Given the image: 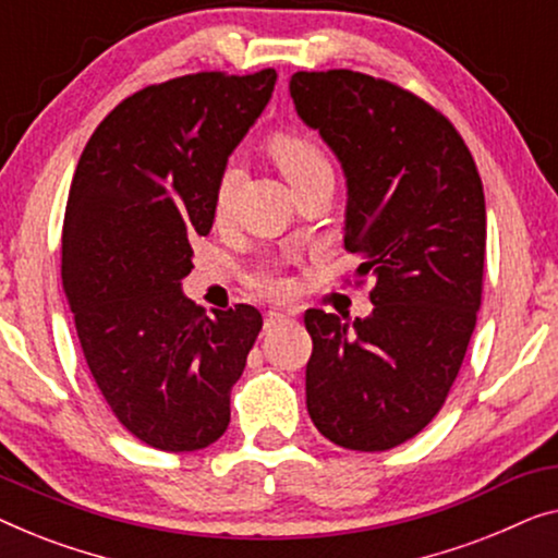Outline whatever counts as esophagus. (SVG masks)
I'll list each match as a JSON object with an SVG mask.
<instances>
[{"mask_svg":"<svg viewBox=\"0 0 558 558\" xmlns=\"http://www.w3.org/2000/svg\"><path fill=\"white\" fill-rule=\"evenodd\" d=\"M290 313H282V311H268L265 313V328H276L282 320H288Z\"/></svg>","mask_w":558,"mask_h":558,"instance_id":"34e87169","label":"esophagus"}]
</instances>
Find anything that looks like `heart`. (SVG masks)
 I'll list each match as a JSON object with an SVG mask.
<instances>
[{
    "mask_svg": "<svg viewBox=\"0 0 558 558\" xmlns=\"http://www.w3.org/2000/svg\"><path fill=\"white\" fill-rule=\"evenodd\" d=\"M268 154L272 163L282 171V177H286L295 190L308 182L311 177H316L318 171L331 169V161H328V156L324 148H320L318 141L308 136V133L295 131V129L272 133L268 138ZM234 184H238V167H234V163H227L222 174L217 179V190H215L217 219H222L227 215ZM250 286L268 295H286L290 290V278L278 268H260L250 276Z\"/></svg>",
    "mask_w": 558,
    "mask_h": 558,
    "instance_id": "obj_1",
    "label": "heart"
}]
</instances>
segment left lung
Returning a JSON list of instances; mask_svg holds the SVG:
<instances>
[{
	"mask_svg": "<svg viewBox=\"0 0 558 558\" xmlns=\"http://www.w3.org/2000/svg\"><path fill=\"white\" fill-rule=\"evenodd\" d=\"M290 96L347 174L343 247L374 280L368 318L305 311V404L339 447L381 452L442 410L475 331L485 197L447 116L397 83L354 70L295 73Z\"/></svg>",
	"mask_w": 558,
	"mask_h": 558,
	"instance_id": "obj_1",
	"label": "left lung"
}]
</instances>
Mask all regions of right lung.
Here are the masks:
<instances>
[{
    "mask_svg": "<svg viewBox=\"0 0 558 558\" xmlns=\"http://www.w3.org/2000/svg\"><path fill=\"white\" fill-rule=\"evenodd\" d=\"M278 73L219 70L133 93L93 131L62 222L65 288L83 356L113 417L148 447L192 452L230 425V391L263 328L247 303L184 298L192 240L215 222L227 156Z\"/></svg>",
    "mask_w": 558,
    "mask_h": 558,
    "instance_id": "1",
    "label": "right lung"
}]
</instances>
